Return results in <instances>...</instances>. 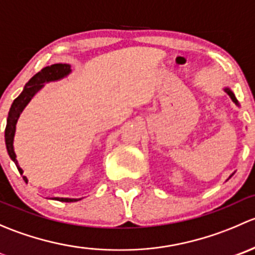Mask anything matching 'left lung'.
<instances>
[{
    "mask_svg": "<svg viewBox=\"0 0 255 255\" xmlns=\"http://www.w3.org/2000/svg\"><path fill=\"white\" fill-rule=\"evenodd\" d=\"M225 91L227 92V94H228V96H230L231 99H232V101L235 102V104L237 105V106H239V104H238V100L236 99V96H235V94H233V92H232V90H231L230 87H225ZM232 175H233V174H232ZM232 175H231V176H232ZM231 176H230V177H231Z\"/></svg>",
    "mask_w": 255,
    "mask_h": 255,
    "instance_id": "8db88e82",
    "label": "left lung"
}]
</instances>
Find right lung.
<instances>
[{
    "label": "right lung",
    "mask_w": 255,
    "mask_h": 255,
    "mask_svg": "<svg viewBox=\"0 0 255 255\" xmlns=\"http://www.w3.org/2000/svg\"><path fill=\"white\" fill-rule=\"evenodd\" d=\"M71 73V66L69 64H53L50 66H45L44 69L39 71V73L35 74L29 81L25 84L24 89H23L22 94L17 97L16 100L12 104L11 109H9L8 117H7V125L6 129H4V140H6V148L8 151V155L12 160L16 164L18 171L23 175V170L18 165V161L16 159V153H14L13 149V138L14 133H16V125L17 121L19 118V115L22 113L24 107L27 106L28 102L33 99L35 94L44 86L45 82L50 81H56V80H60L65 76H68ZM24 181L27 182L28 179L25 176H23ZM54 200H58L61 202H75L79 201L81 199H68V197H55Z\"/></svg>",
    "instance_id": "1"
}]
</instances>
